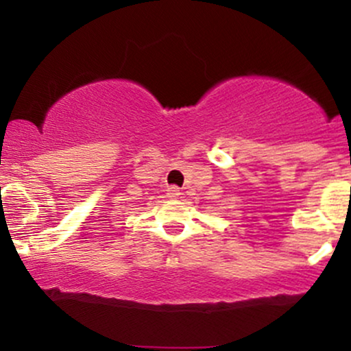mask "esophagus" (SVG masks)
Instances as JSON below:
<instances>
[{
  "instance_id": "esophagus-1",
  "label": "esophagus",
  "mask_w": 351,
  "mask_h": 351,
  "mask_svg": "<svg viewBox=\"0 0 351 351\" xmlns=\"http://www.w3.org/2000/svg\"><path fill=\"white\" fill-rule=\"evenodd\" d=\"M167 195H168V198H171V199H175V198H178V196L181 195L180 193V188L178 186H170L167 189Z\"/></svg>"
}]
</instances>
